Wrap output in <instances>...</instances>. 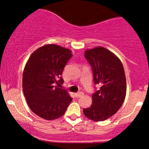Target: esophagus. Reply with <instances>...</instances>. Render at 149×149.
<instances>
[{
	"label": "esophagus",
	"instance_id": "obj_1",
	"mask_svg": "<svg viewBox=\"0 0 149 149\" xmlns=\"http://www.w3.org/2000/svg\"><path fill=\"white\" fill-rule=\"evenodd\" d=\"M83 95H84V94H83V92H78V93H75L74 94L75 97H77V98H79V97H81L82 96H83Z\"/></svg>",
	"mask_w": 149,
	"mask_h": 149
}]
</instances>
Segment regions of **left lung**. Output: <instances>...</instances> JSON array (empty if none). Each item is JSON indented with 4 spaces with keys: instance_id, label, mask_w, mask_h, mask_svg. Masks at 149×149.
<instances>
[{
    "instance_id": "1",
    "label": "left lung",
    "mask_w": 149,
    "mask_h": 149,
    "mask_svg": "<svg viewBox=\"0 0 149 149\" xmlns=\"http://www.w3.org/2000/svg\"><path fill=\"white\" fill-rule=\"evenodd\" d=\"M85 57L92 66L95 83L101 88L92 95V105L83 113L92 120H105L119 110L125 98L123 66L115 54L100 46L86 49Z\"/></svg>"
}]
</instances>
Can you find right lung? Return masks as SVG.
Masks as SVG:
<instances>
[{"label": "right lung", "mask_w": 149, "mask_h": 149, "mask_svg": "<svg viewBox=\"0 0 149 149\" xmlns=\"http://www.w3.org/2000/svg\"><path fill=\"white\" fill-rule=\"evenodd\" d=\"M71 57L70 49L47 44L34 51L27 61L22 78L24 95L31 110L39 117L49 120L60 118L72 101L69 92L59 88Z\"/></svg>", "instance_id": "1"}]
</instances>
